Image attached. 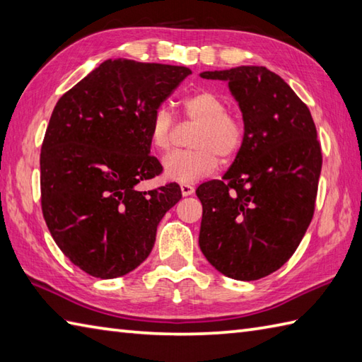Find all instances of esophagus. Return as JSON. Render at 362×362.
Wrapping results in <instances>:
<instances>
[{
    "label": "esophagus",
    "mask_w": 362,
    "mask_h": 362,
    "mask_svg": "<svg viewBox=\"0 0 362 362\" xmlns=\"http://www.w3.org/2000/svg\"><path fill=\"white\" fill-rule=\"evenodd\" d=\"M194 192H195L194 186H190V184H181V194L184 197H189V195L194 194Z\"/></svg>",
    "instance_id": "1"
}]
</instances>
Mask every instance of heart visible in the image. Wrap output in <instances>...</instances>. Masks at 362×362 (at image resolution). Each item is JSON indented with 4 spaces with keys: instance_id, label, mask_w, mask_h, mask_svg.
<instances>
[{
    "instance_id": "1",
    "label": "heart",
    "mask_w": 362,
    "mask_h": 362,
    "mask_svg": "<svg viewBox=\"0 0 362 362\" xmlns=\"http://www.w3.org/2000/svg\"><path fill=\"white\" fill-rule=\"evenodd\" d=\"M226 101L211 88H202L182 100V115L197 123L189 140L190 150L173 153L164 159V175L170 181L192 184L216 172L242 150L245 127L238 114L226 109ZM150 144L167 153L173 145L175 119L167 107H158L151 117Z\"/></svg>"
}]
</instances>
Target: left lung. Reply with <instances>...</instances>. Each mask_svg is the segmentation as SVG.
<instances>
[{
	"instance_id": "obj_1",
	"label": "left lung",
	"mask_w": 362,
	"mask_h": 362,
	"mask_svg": "<svg viewBox=\"0 0 362 362\" xmlns=\"http://www.w3.org/2000/svg\"><path fill=\"white\" fill-rule=\"evenodd\" d=\"M226 81L245 139L222 180L203 182L200 248L228 278L255 281L284 265L311 223L322 150L308 106L281 76L256 65L203 71Z\"/></svg>"
}]
</instances>
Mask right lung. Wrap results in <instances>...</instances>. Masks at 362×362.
Masks as SVG:
<instances>
[{
  "mask_svg": "<svg viewBox=\"0 0 362 362\" xmlns=\"http://www.w3.org/2000/svg\"><path fill=\"white\" fill-rule=\"evenodd\" d=\"M187 67L107 59L59 98L40 153L42 212L57 247L95 278L123 276L151 253L176 182L140 192L162 172L150 122Z\"/></svg>",
  "mask_w": 362,
  "mask_h": 362,
  "instance_id": "obj_1",
  "label": "right lung"
}]
</instances>
